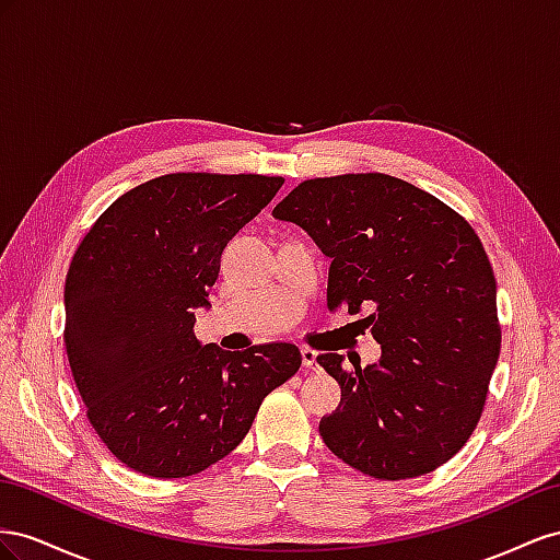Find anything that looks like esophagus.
Returning a JSON list of instances; mask_svg holds the SVG:
<instances>
[{
	"mask_svg": "<svg viewBox=\"0 0 560 560\" xmlns=\"http://www.w3.org/2000/svg\"><path fill=\"white\" fill-rule=\"evenodd\" d=\"M300 354H302V369L316 371V351L310 349V347H302Z\"/></svg>",
	"mask_w": 560,
	"mask_h": 560,
	"instance_id": "obj_1",
	"label": "esophagus"
}]
</instances>
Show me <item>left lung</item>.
<instances>
[{
  "instance_id": "obj_1",
  "label": "left lung",
  "mask_w": 560,
  "mask_h": 560,
  "mask_svg": "<svg viewBox=\"0 0 560 560\" xmlns=\"http://www.w3.org/2000/svg\"><path fill=\"white\" fill-rule=\"evenodd\" d=\"M330 258L328 310H373L382 347L365 365L326 351L340 406L322 418L328 451L382 481L445 465L481 418L500 357L498 285L481 238L429 191L385 173L300 183L271 211Z\"/></svg>"
}]
</instances>
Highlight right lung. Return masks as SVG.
<instances>
[{
    "mask_svg": "<svg viewBox=\"0 0 560 560\" xmlns=\"http://www.w3.org/2000/svg\"><path fill=\"white\" fill-rule=\"evenodd\" d=\"M279 175L168 173L93 222L66 279V349L95 434L126 467L185 478L244 441L262 398L293 377L291 342L201 345L230 238L275 199Z\"/></svg>",
    "mask_w": 560,
    "mask_h": 560,
    "instance_id": "1",
    "label": "right lung"
}]
</instances>
